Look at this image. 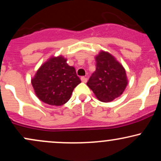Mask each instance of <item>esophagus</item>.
<instances>
[{"label": "esophagus", "instance_id": "34e87169", "mask_svg": "<svg viewBox=\"0 0 161 161\" xmlns=\"http://www.w3.org/2000/svg\"><path fill=\"white\" fill-rule=\"evenodd\" d=\"M81 80H82V82H87V78H86V77H85V76H82V77H81Z\"/></svg>", "mask_w": 161, "mask_h": 161}]
</instances>
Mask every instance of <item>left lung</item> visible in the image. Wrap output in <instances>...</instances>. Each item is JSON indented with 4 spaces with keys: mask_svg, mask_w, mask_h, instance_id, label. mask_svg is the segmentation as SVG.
<instances>
[{
    "mask_svg": "<svg viewBox=\"0 0 161 161\" xmlns=\"http://www.w3.org/2000/svg\"><path fill=\"white\" fill-rule=\"evenodd\" d=\"M96 69L87 82L96 97L110 102L123 94L127 85L125 71L111 54L101 51L95 57Z\"/></svg>",
    "mask_w": 161,
    "mask_h": 161,
    "instance_id": "1",
    "label": "left lung"
}]
</instances>
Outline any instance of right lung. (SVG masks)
Masks as SVG:
<instances>
[{"instance_id": "add662e5", "label": "right lung", "mask_w": 161, "mask_h": 161, "mask_svg": "<svg viewBox=\"0 0 161 161\" xmlns=\"http://www.w3.org/2000/svg\"><path fill=\"white\" fill-rule=\"evenodd\" d=\"M81 82L75 68L62 57H52L45 63L32 79L36 95L46 104L60 106L70 98L73 89Z\"/></svg>"}]
</instances>
